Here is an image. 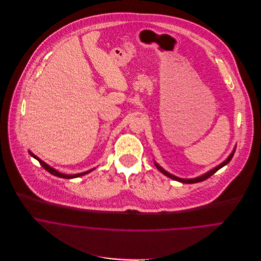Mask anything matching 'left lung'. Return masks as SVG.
Wrapping results in <instances>:
<instances>
[{
    "instance_id": "obj_1",
    "label": "left lung",
    "mask_w": 261,
    "mask_h": 261,
    "mask_svg": "<svg viewBox=\"0 0 261 261\" xmlns=\"http://www.w3.org/2000/svg\"><path fill=\"white\" fill-rule=\"evenodd\" d=\"M233 153H234V150L232 151V153L228 156V158L226 159V161H224L221 165H219V166H217L216 168H214L213 170H211V171H209L207 173H205L204 175H202V176H200V177H197V178H193V179H182V178H178V177H176V176H174V175H172V174H170V173H168L166 170H164L162 167H160L158 164L155 163V166H156V168H158L163 174H165L166 176H168V177H170L171 179H173V180H176V181H179V182H182V183H186V184H192V183H197V182H201V181H204V180H206L207 178H210L213 174H215L219 169H221L222 167H224L225 165H227L230 161H231V159H232V156H233Z\"/></svg>"
}]
</instances>
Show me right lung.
<instances>
[{"label":"right lung","mask_w":261,"mask_h":261,"mask_svg":"<svg viewBox=\"0 0 261 261\" xmlns=\"http://www.w3.org/2000/svg\"><path fill=\"white\" fill-rule=\"evenodd\" d=\"M30 152V154L33 156L34 159H36L39 163H40V165L47 171V172H49L51 175H54V176H57V177H61V178H65V179H72V178H76V177H80V176H83V175H85V174H87V173H89V172H91L92 170H90V171H87V172H84V173H80V174H76V175H65V174H62V173H59L58 171H56L54 168H51V167H49L48 165H46L44 162H42L39 158H37V156L35 155V154H33L31 151H29Z\"/></svg>","instance_id":"add662e5"}]
</instances>
